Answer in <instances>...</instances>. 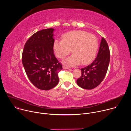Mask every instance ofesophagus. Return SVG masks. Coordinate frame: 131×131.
<instances>
[{
  "instance_id": "esophagus-1",
  "label": "esophagus",
  "mask_w": 131,
  "mask_h": 131,
  "mask_svg": "<svg viewBox=\"0 0 131 131\" xmlns=\"http://www.w3.org/2000/svg\"><path fill=\"white\" fill-rule=\"evenodd\" d=\"M63 68L64 69H69V67H67V66H63Z\"/></svg>"
}]
</instances>
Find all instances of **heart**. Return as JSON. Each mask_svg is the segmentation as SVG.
<instances>
[{"instance_id": "b5f03b06", "label": "heart", "mask_w": 131, "mask_h": 131, "mask_svg": "<svg viewBox=\"0 0 131 131\" xmlns=\"http://www.w3.org/2000/svg\"><path fill=\"white\" fill-rule=\"evenodd\" d=\"M62 40L56 39L53 50L56 56L63 59L71 51L73 54L64 61L69 65H77L81 63L86 65L94 59L98 49L97 37L83 30H74L64 34Z\"/></svg>"}]
</instances>
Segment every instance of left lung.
I'll list each match as a JSON object with an SVG mask.
<instances>
[{"mask_svg": "<svg viewBox=\"0 0 131 131\" xmlns=\"http://www.w3.org/2000/svg\"><path fill=\"white\" fill-rule=\"evenodd\" d=\"M109 61V49L103 37L96 58L90 65L81 69L82 74L77 80L78 86L86 90H91L97 86L106 76Z\"/></svg>", "mask_w": 131, "mask_h": 131, "instance_id": "1", "label": "left lung"}]
</instances>
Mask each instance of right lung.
Segmentation results:
<instances>
[{"label":"right lung","instance_id":"1","mask_svg":"<svg viewBox=\"0 0 131 131\" xmlns=\"http://www.w3.org/2000/svg\"><path fill=\"white\" fill-rule=\"evenodd\" d=\"M54 30L47 28L33 34L22 53V63L28 79L42 90H50L58 84V73L62 69L53 52Z\"/></svg>","mask_w":131,"mask_h":131}]
</instances>
